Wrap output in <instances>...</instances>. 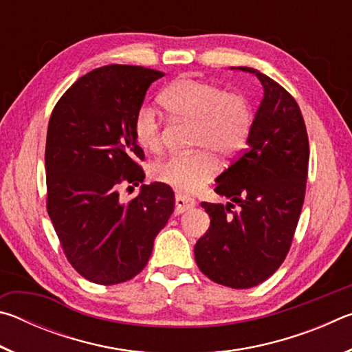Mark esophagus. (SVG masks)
<instances>
[{
	"instance_id": "34e87169",
	"label": "esophagus",
	"mask_w": 352,
	"mask_h": 352,
	"mask_svg": "<svg viewBox=\"0 0 352 352\" xmlns=\"http://www.w3.org/2000/svg\"><path fill=\"white\" fill-rule=\"evenodd\" d=\"M194 206H195L194 199H190V197H188V195H183V194L175 195V212L177 214H182Z\"/></svg>"
}]
</instances>
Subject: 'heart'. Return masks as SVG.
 <instances>
[{
  "instance_id": "b5f03b06",
  "label": "heart",
  "mask_w": 352,
  "mask_h": 352,
  "mask_svg": "<svg viewBox=\"0 0 352 352\" xmlns=\"http://www.w3.org/2000/svg\"><path fill=\"white\" fill-rule=\"evenodd\" d=\"M160 104L169 116L192 122L194 152L172 153L151 166V177L180 190H194L216 174L219 155L231 160L245 146L253 115L248 99L225 91L216 83L183 77L160 94ZM135 142L144 152L162 148V121L151 105H141L132 122Z\"/></svg>"
}]
</instances>
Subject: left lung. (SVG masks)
<instances>
[{
  "mask_svg": "<svg viewBox=\"0 0 352 352\" xmlns=\"http://www.w3.org/2000/svg\"><path fill=\"white\" fill-rule=\"evenodd\" d=\"M264 87L242 155L216 178L214 190L232 204H208L211 225L195 243L200 272L231 289L264 283L287 256L305 204L309 140L294 96L258 69Z\"/></svg>",
  "mask_w": 352,
  "mask_h": 352,
  "instance_id": "obj_1",
  "label": "left lung"
}]
</instances>
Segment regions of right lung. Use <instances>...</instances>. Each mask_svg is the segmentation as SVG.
<instances>
[{
  "label": "right lung",
  "instance_id": "obj_1",
  "mask_svg": "<svg viewBox=\"0 0 352 352\" xmlns=\"http://www.w3.org/2000/svg\"><path fill=\"white\" fill-rule=\"evenodd\" d=\"M164 73L135 65L90 71L58 99L47 124L46 208L73 269L96 284L129 281L144 269L174 211V190L144 180L132 122L147 88Z\"/></svg>",
  "mask_w": 352,
  "mask_h": 352
}]
</instances>
